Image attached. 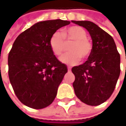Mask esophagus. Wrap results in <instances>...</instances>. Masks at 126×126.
<instances>
[{
  "label": "esophagus",
  "mask_w": 126,
  "mask_h": 126,
  "mask_svg": "<svg viewBox=\"0 0 126 126\" xmlns=\"http://www.w3.org/2000/svg\"><path fill=\"white\" fill-rule=\"evenodd\" d=\"M71 71V68L70 66H68V71Z\"/></svg>",
  "instance_id": "esophagus-1"
}]
</instances>
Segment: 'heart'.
<instances>
[{"mask_svg": "<svg viewBox=\"0 0 126 126\" xmlns=\"http://www.w3.org/2000/svg\"><path fill=\"white\" fill-rule=\"evenodd\" d=\"M71 43L69 50L61 58V61L66 64H76L80 57L86 59L93 51V45L87 39V33L79 26H72L64 29L62 35L60 32H55L50 39V47L55 55L60 57L66 50V43Z\"/></svg>", "mask_w": 126, "mask_h": 126, "instance_id": "obj_1", "label": "heart"}]
</instances>
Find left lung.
<instances>
[{"mask_svg": "<svg viewBox=\"0 0 126 126\" xmlns=\"http://www.w3.org/2000/svg\"><path fill=\"white\" fill-rule=\"evenodd\" d=\"M89 32L93 51L83 64L74 66L76 95L85 104L97 106L110 97L120 75V55L113 38L90 21H71Z\"/></svg>", "mask_w": 126, "mask_h": 126, "instance_id": "8db88e82", "label": "left lung"}]
</instances>
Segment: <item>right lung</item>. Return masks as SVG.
<instances>
[{
	"label": "right lung",
	"mask_w": 126,
	"mask_h": 126,
	"mask_svg": "<svg viewBox=\"0 0 126 126\" xmlns=\"http://www.w3.org/2000/svg\"><path fill=\"white\" fill-rule=\"evenodd\" d=\"M69 21L37 22L19 34L8 55V75L15 93L29 107L40 109L55 98L67 66L57 59L50 47L52 35Z\"/></svg>",
	"instance_id": "add662e5"
}]
</instances>
